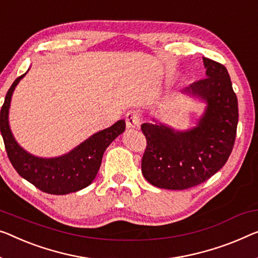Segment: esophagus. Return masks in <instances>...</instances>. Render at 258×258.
Returning <instances> with one entry per match:
<instances>
[{
	"mask_svg": "<svg viewBox=\"0 0 258 258\" xmlns=\"http://www.w3.org/2000/svg\"><path fill=\"white\" fill-rule=\"evenodd\" d=\"M125 121L127 128H138L140 125V113L136 110H131L126 113Z\"/></svg>",
	"mask_w": 258,
	"mask_h": 258,
	"instance_id": "34e87169",
	"label": "esophagus"
}]
</instances>
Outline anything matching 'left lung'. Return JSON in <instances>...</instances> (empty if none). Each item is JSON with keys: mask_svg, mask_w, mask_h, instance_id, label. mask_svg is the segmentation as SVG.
<instances>
[{"mask_svg": "<svg viewBox=\"0 0 258 258\" xmlns=\"http://www.w3.org/2000/svg\"><path fill=\"white\" fill-rule=\"evenodd\" d=\"M203 61L206 78L183 90L207 104L197 126L179 132L157 121L141 125L147 140L141 171L154 186L185 190L199 185L225 166L233 151L239 107L232 81L224 64L207 57Z\"/></svg>", "mask_w": 258, "mask_h": 258, "instance_id": "obj_1", "label": "left lung"}]
</instances>
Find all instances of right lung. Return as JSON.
I'll list each match as a JSON object with an SVG mask.
<instances>
[{
  "instance_id": "obj_1",
  "label": "right lung",
  "mask_w": 258,
  "mask_h": 258,
  "mask_svg": "<svg viewBox=\"0 0 258 258\" xmlns=\"http://www.w3.org/2000/svg\"><path fill=\"white\" fill-rule=\"evenodd\" d=\"M25 74L11 84L0 112V130L11 164L23 178L46 194L67 195L84 189L97 175L105 149L125 131V120L95 133L62 156L43 159L31 155L15 140L8 120L11 96Z\"/></svg>"
}]
</instances>
